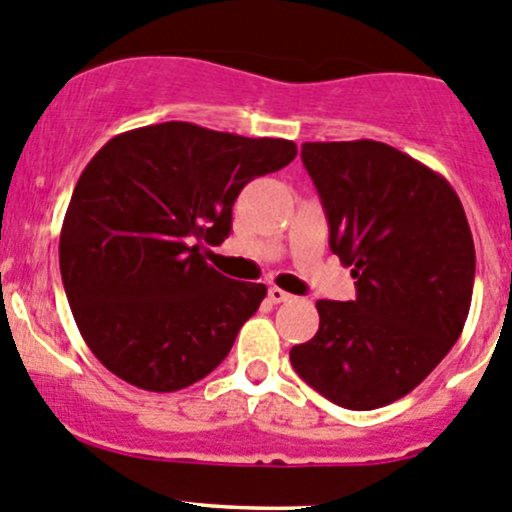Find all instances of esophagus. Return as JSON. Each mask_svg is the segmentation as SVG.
I'll list each match as a JSON object with an SVG mask.
<instances>
[{
    "mask_svg": "<svg viewBox=\"0 0 512 512\" xmlns=\"http://www.w3.org/2000/svg\"><path fill=\"white\" fill-rule=\"evenodd\" d=\"M267 296H269V301H272V303H284V301L291 299V294H286V291L279 289V286H269Z\"/></svg>",
    "mask_w": 512,
    "mask_h": 512,
    "instance_id": "1",
    "label": "esophagus"
}]
</instances>
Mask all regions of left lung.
<instances>
[{"label":"left lung","instance_id":"obj_1","mask_svg":"<svg viewBox=\"0 0 512 512\" xmlns=\"http://www.w3.org/2000/svg\"><path fill=\"white\" fill-rule=\"evenodd\" d=\"M330 250L357 279L355 301H318V333L291 347L296 374L350 411L411 393L462 335L476 252L442 174L376 140L303 143Z\"/></svg>","mask_w":512,"mask_h":512}]
</instances>
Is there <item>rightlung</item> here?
Returning a JSON list of instances; mask_svg holds the SVG:
<instances>
[{
    "instance_id": "1",
    "label": "right lung",
    "mask_w": 512,
    "mask_h": 512,
    "mask_svg": "<svg viewBox=\"0 0 512 512\" xmlns=\"http://www.w3.org/2000/svg\"><path fill=\"white\" fill-rule=\"evenodd\" d=\"M296 157L284 138H243L187 121L111 138L77 179L60 230V274L94 357L138 389L170 393L211 374L265 284L204 257L230 235L247 182Z\"/></svg>"
}]
</instances>
